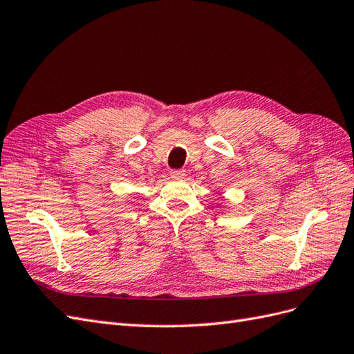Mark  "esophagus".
<instances>
[{
  "label": "esophagus",
  "instance_id": "1",
  "mask_svg": "<svg viewBox=\"0 0 354 354\" xmlns=\"http://www.w3.org/2000/svg\"><path fill=\"white\" fill-rule=\"evenodd\" d=\"M171 177L180 180V178H185L186 177V171L185 169H176V171H171Z\"/></svg>",
  "mask_w": 354,
  "mask_h": 354
}]
</instances>
